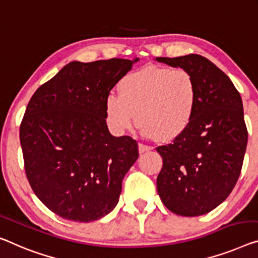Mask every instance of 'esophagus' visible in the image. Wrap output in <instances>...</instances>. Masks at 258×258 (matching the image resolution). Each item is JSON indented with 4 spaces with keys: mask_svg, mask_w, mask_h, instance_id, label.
<instances>
[{
    "mask_svg": "<svg viewBox=\"0 0 258 258\" xmlns=\"http://www.w3.org/2000/svg\"><path fill=\"white\" fill-rule=\"evenodd\" d=\"M149 151H152V147H149V146L144 145V144H139V152H140V154L146 153V152H149Z\"/></svg>",
    "mask_w": 258,
    "mask_h": 258,
    "instance_id": "34e87169",
    "label": "esophagus"
}]
</instances>
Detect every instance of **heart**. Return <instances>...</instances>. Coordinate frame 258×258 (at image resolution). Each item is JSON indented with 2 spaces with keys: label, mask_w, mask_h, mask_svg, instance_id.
<instances>
[{
  "label": "heart",
  "mask_w": 258,
  "mask_h": 258,
  "mask_svg": "<svg viewBox=\"0 0 258 258\" xmlns=\"http://www.w3.org/2000/svg\"><path fill=\"white\" fill-rule=\"evenodd\" d=\"M198 98L191 73L151 64L120 80L118 96L105 99V116L110 127L121 133L132 127L137 113L144 136L170 141L190 127Z\"/></svg>",
  "instance_id": "obj_1"
}]
</instances>
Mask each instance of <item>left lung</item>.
<instances>
[{
	"instance_id": "left-lung-1",
	"label": "left lung",
	"mask_w": 258,
	"mask_h": 258,
	"mask_svg": "<svg viewBox=\"0 0 258 258\" xmlns=\"http://www.w3.org/2000/svg\"><path fill=\"white\" fill-rule=\"evenodd\" d=\"M155 60L191 73L199 97L190 127L156 148L163 160L157 194L172 213L206 214L228 197L241 174L248 142L241 96L228 76L202 55Z\"/></svg>"
}]
</instances>
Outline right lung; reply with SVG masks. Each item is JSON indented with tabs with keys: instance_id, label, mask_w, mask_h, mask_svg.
Returning a JSON list of instances; mask_svg holds the SVG:
<instances>
[{
	"instance_id": "obj_1",
	"label": "right lung",
	"mask_w": 258,
	"mask_h": 258,
	"mask_svg": "<svg viewBox=\"0 0 258 258\" xmlns=\"http://www.w3.org/2000/svg\"><path fill=\"white\" fill-rule=\"evenodd\" d=\"M138 60L73 61L30 99L19 128L25 174L40 202L61 218L95 221L119 202L139 151L131 137L109 132L105 99Z\"/></svg>"
}]
</instances>
